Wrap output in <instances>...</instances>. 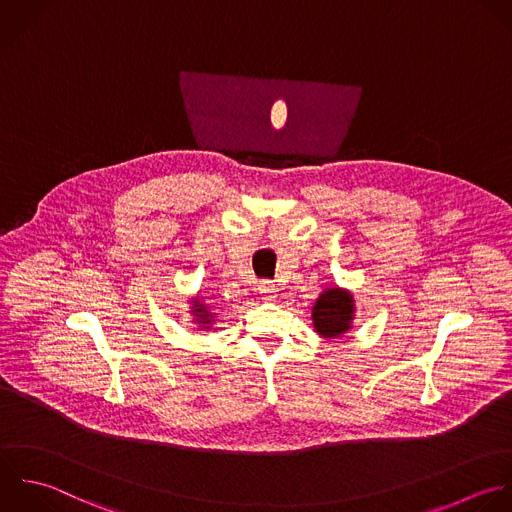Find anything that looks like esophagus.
Instances as JSON below:
<instances>
[{
  "instance_id": "esophagus-1",
  "label": "esophagus",
  "mask_w": 512,
  "mask_h": 512,
  "mask_svg": "<svg viewBox=\"0 0 512 512\" xmlns=\"http://www.w3.org/2000/svg\"><path fill=\"white\" fill-rule=\"evenodd\" d=\"M259 293L265 301H273L275 299V285L271 281H261L259 283Z\"/></svg>"
}]
</instances>
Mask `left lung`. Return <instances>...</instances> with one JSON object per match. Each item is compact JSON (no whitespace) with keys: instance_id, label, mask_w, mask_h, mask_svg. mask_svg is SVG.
<instances>
[{"instance_id":"1","label":"left lung","mask_w":512,"mask_h":512,"mask_svg":"<svg viewBox=\"0 0 512 512\" xmlns=\"http://www.w3.org/2000/svg\"><path fill=\"white\" fill-rule=\"evenodd\" d=\"M355 313L353 293L345 287L331 285L319 293L311 309L313 329L321 339H339L353 329Z\"/></svg>"}]
</instances>
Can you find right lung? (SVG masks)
Returning <instances> with one entry per match:
<instances>
[{
    "mask_svg": "<svg viewBox=\"0 0 512 512\" xmlns=\"http://www.w3.org/2000/svg\"><path fill=\"white\" fill-rule=\"evenodd\" d=\"M189 315L191 323L197 329H213V325L217 323V313L211 309V303H207V299L201 295L189 297Z\"/></svg>",
    "mask_w": 512,
    "mask_h": 512,
    "instance_id": "add662e5",
    "label": "right lung"
}]
</instances>
